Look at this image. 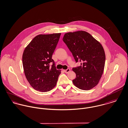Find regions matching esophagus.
I'll return each mask as SVG.
<instances>
[{
    "mask_svg": "<svg viewBox=\"0 0 128 128\" xmlns=\"http://www.w3.org/2000/svg\"><path fill=\"white\" fill-rule=\"evenodd\" d=\"M70 71V68H68L67 70H64V72H66V73H68V72H69Z\"/></svg>",
    "mask_w": 128,
    "mask_h": 128,
    "instance_id": "obj_1",
    "label": "esophagus"
}]
</instances>
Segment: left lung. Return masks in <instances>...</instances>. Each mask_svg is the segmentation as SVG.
Masks as SVG:
<instances>
[{
    "instance_id": "left-lung-1",
    "label": "left lung",
    "mask_w": 128,
    "mask_h": 128,
    "mask_svg": "<svg viewBox=\"0 0 128 128\" xmlns=\"http://www.w3.org/2000/svg\"><path fill=\"white\" fill-rule=\"evenodd\" d=\"M63 41L81 66L72 68L76 77L73 84L83 90H89L98 83L104 72L106 55L102 44L88 32L80 30L66 33Z\"/></svg>"
}]
</instances>
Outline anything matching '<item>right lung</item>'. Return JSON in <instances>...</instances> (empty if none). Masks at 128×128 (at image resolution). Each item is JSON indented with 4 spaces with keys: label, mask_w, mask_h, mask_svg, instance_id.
Returning <instances> with one entry per match:
<instances>
[{
    "label": "right lung",
    "mask_w": 128,
    "mask_h": 128,
    "mask_svg": "<svg viewBox=\"0 0 128 128\" xmlns=\"http://www.w3.org/2000/svg\"><path fill=\"white\" fill-rule=\"evenodd\" d=\"M61 34H39L25 48L22 56L24 73L31 86L37 91L53 89L61 73L52 58ZM52 62L53 64L50 66Z\"/></svg>",
    "instance_id": "add662e5"
}]
</instances>
